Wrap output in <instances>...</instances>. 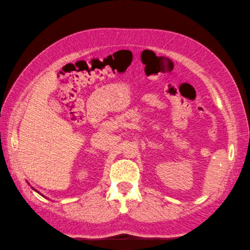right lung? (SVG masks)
Instances as JSON below:
<instances>
[{
    "label": "right lung",
    "mask_w": 250,
    "mask_h": 250,
    "mask_svg": "<svg viewBox=\"0 0 250 250\" xmlns=\"http://www.w3.org/2000/svg\"><path fill=\"white\" fill-rule=\"evenodd\" d=\"M34 190H35V189H34ZM35 191H36V190H35Z\"/></svg>",
    "instance_id": "add662e5"
}]
</instances>
